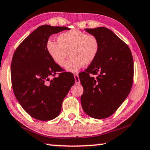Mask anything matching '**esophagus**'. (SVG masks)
Here are the masks:
<instances>
[{"mask_svg": "<svg viewBox=\"0 0 150 150\" xmlns=\"http://www.w3.org/2000/svg\"><path fill=\"white\" fill-rule=\"evenodd\" d=\"M74 78H75L76 83V84H79V83L80 82V78H79V76H78V74H75L74 75Z\"/></svg>", "mask_w": 150, "mask_h": 150, "instance_id": "1", "label": "esophagus"}]
</instances>
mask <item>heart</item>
<instances>
[{"label": "heart", "mask_w": 150, "mask_h": 150, "mask_svg": "<svg viewBox=\"0 0 150 150\" xmlns=\"http://www.w3.org/2000/svg\"><path fill=\"white\" fill-rule=\"evenodd\" d=\"M46 48L53 62L60 66L64 65L70 52L71 57L65 63L64 68L68 72H76L94 62L99 54L100 42L94 34L72 30L60 34L58 41L49 39Z\"/></svg>", "instance_id": "obj_1"}]
</instances>
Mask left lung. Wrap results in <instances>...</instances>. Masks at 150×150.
Returning <instances> with one entry per match:
<instances>
[{
  "label": "left lung",
  "mask_w": 150,
  "mask_h": 150,
  "mask_svg": "<svg viewBox=\"0 0 150 150\" xmlns=\"http://www.w3.org/2000/svg\"><path fill=\"white\" fill-rule=\"evenodd\" d=\"M86 30L99 39L100 50L94 62L79 74L84 88L81 104L88 116L104 119L116 111L130 92L134 80L133 57L129 46L108 28L99 27Z\"/></svg>",
  "instance_id": "8db88e82"
}]
</instances>
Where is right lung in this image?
<instances>
[{"instance_id": "add662e5", "label": "right lung", "mask_w": 150, "mask_h": 150, "mask_svg": "<svg viewBox=\"0 0 150 150\" xmlns=\"http://www.w3.org/2000/svg\"><path fill=\"white\" fill-rule=\"evenodd\" d=\"M69 29L39 26L20 44L13 54L11 68L14 96L23 108L36 120L47 121L57 117L75 82L72 74L64 72L54 62L46 48L50 35Z\"/></svg>"}]
</instances>
